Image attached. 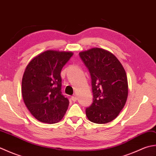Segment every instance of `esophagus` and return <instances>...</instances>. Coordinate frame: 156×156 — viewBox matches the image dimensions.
Returning a JSON list of instances; mask_svg holds the SVG:
<instances>
[{
  "mask_svg": "<svg viewBox=\"0 0 156 156\" xmlns=\"http://www.w3.org/2000/svg\"><path fill=\"white\" fill-rule=\"evenodd\" d=\"M72 101H74V102H75V101H77V97H76V95H74V96H72Z\"/></svg>",
  "mask_w": 156,
  "mask_h": 156,
  "instance_id": "esophagus-1",
  "label": "esophagus"
}]
</instances>
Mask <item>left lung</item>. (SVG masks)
<instances>
[{
  "label": "left lung",
  "instance_id": "obj_1",
  "mask_svg": "<svg viewBox=\"0 0 156 156\" xmlns=\"http://www.w3.org/2000/svg\"><path fill=\"white\" fill-rule=\"evenodd\" d=\"M92 79L93 102L86 109L89 121L105 124L117 117L128 96V82L123 66L105 49L91 48L79 53Z\"/></svg>",
  "mask_w": 156,
  "mask_h": 156
}]
</instances>
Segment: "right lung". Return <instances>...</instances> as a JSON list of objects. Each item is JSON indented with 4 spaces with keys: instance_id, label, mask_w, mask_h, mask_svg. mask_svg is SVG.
Returning <instances> with one entry per match:
<instances>
[{
    "instance_id": "add662e5",
    "label": "right lung",
    "mask_w": 156,
    "mask_h": 156,
    "mask_svg": "<svg viewBox=\"0 0 156 156\" xmlns=\"http://www.w3.org/2000/svg\"><path fill=\"white\" fill-rule=\"evenodd\" d=\"M73 55L71 51L47 50L36 55L26 67L22 95L26 107L39 121H60L69 101L62 94L61 70Z\"/></svg>"
}]
</instances>
